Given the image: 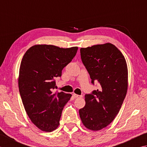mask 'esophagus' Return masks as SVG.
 <instances>
[{
	"instance_id": "1",
	"label": "esophagus",
	"mask_w": 147,
	"mask_h": 147,
	"mask_svg": "<svg viewBox=\"0 0 147 147\" xmlns=\"http://www.w3.org/2000/svg\"><path fill=\"white\" fill-rule=\"evenodd\" d=\"M73 96L74 98H82V96H80V95H78L76 94H73Z\"/></svg>"
}]
</instances>
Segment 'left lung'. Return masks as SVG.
<instances>
[{
  "instance_id": "obj_1",
  "label": "left lung",
  "mask_w": 147,
  "mask_h": 147,
  "mask_svg": "<svg viewBox=\"0 0 147 147\" xmlns=\"http://www.w3.org/2000/svg\"><path fill=\"white\" fill-rule=\"evenodd\" d=\"M83 64L91 82L98 80L101 89L85 95L86 105L79 110L84 125L99 131L109 125L118 114L127 93L128 70L126 61L111 43L80 48Z\"/></svg>"
}]
</instances>
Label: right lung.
Masks as SVG:
<instances>
[{"label": "right lung", "instance_id": "1", "mask_svg": "<svg viewBox=\"0 0 147 147\" xmlns=\"http://www.w3.org/2000/svg\"><path fill=\"white\" fill-rule=\"evenodd\" d=\"M78 47L60 48L37 44L26 51L19 71L18 87L24 108L32 123L45 132L59 124L62 110L71 94L53 92L56 77L76 56Z\"/></svg>", "mask_w": 147, "mask_h": 147}]
</instances>
